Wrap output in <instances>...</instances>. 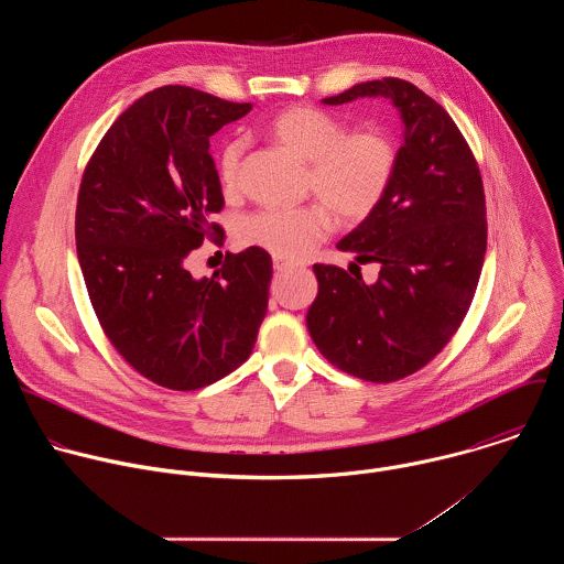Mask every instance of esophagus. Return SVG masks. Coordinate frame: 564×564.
<instances>
[{"label":"esophagus","instance_id":"1","mask_svg":"<svg viewBox=\"0 0 564 564\" xmlns=\"http://www.w3.org/2000/svg\"><path fill=\"white\" fill-rule=\"evenodd\" d=\"M294 265L292 263H288V261H283V259H274V270L276 272H288V270H292Z\"/></svg>","mask_w":564,"mask_h":564}]
</instances>
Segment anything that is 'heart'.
Returning <instances> with one entry per match:
<instances>
[{"instance_id":"1","label":"heart","mask_w":564,"mask_h":564,"mask_svg":"<svg viewBox=\"0 0 564 564\" xmlns=\"http://www.w3.org/2000/svg\"><path fill=\"white\" fill-rule=\"evenodd\" d=\"M270 133L310 163V189L334 209L341 223L366 220L392 183L397 149L388 131L379 127L348 133L341 118L316 107L294 105L270 120ZM246 147L243 138H234L220 149L218 174L225 189H234L238 183ZM327 208L305 205L259 209L240 225V238L246 246L272 257L303 259L333 229L332 208Z\"/></svg>"}]
</instances>
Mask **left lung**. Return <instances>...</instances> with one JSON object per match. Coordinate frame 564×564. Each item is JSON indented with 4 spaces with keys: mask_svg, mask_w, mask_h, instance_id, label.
Returning a JSON list of instances; mask_svg holds the SVG:
<instances>
[{
    "mask_svg": "<svg viewBox=\"0 0 564 564\" xmlns=\"http://www.w3.org/2000/svg\"><path fill=\"white\" fill-rule=\"evenodd\" d=\"M357 98L390 100L404 122L383 200L337 243L357 263H379V276L366 283L316 263L318 292L305 324L333 366L388 383L417 372L457 333L487 254V203L464 135L431 96L383 77L324 105Z\"/></svg>",
    "mask_w": 564,
    "mask_h": 564,
    "instance_id": "left-lung-1",
    "label": "left lung"
}]
</instances>
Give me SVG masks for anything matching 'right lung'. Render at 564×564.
<instances>
[{
	"label": "right lung",
	"mask_w": 564,
	"mask_h": 564,
	"mask_svg": "<svg viewBox=\"0 0 564 564\" xmlns=\"http://www.w3.org/2000/svg\"><path fill=\"white\" fill-rule=\"evenodd\" d=\"M189 87L135 100L105 133L75 209L77 261L113 348L149 381L205 388L248 361L268 312L272 257L227 254L194 279L189 254L223 236L209 138L250 113Z\"/></svg>",
	"instance_id": "obj_1"
}]
</instances>
